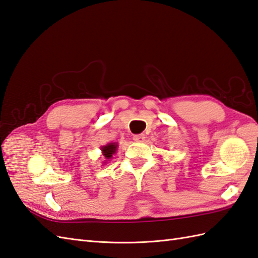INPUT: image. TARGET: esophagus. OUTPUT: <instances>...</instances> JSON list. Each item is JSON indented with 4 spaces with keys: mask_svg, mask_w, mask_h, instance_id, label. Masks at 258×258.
Segmentation results:
<instances>
[{
    "mask_svg": "<svg viewBox=\"0 0 258 258\" xmlns=\"http://www.w3.org/2000/svg\"><path fill=\"white\" fill-rule=\"evenodd\" d=\"M133 140H134V142H137V143H142V142L145 141V135H144V134H139V135H135V136L133 137Z\"/></svg>",
    "mask_w": 258,
    "mask_h": 258,
    "instance_id": "1",
    "label": "esophagus"
}]
</instances>
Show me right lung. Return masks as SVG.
Listing matches in <instances>:
<instances>
[{"mask_svg": "<svg viewBox=\"0 0 258 258\" xmlns=\"http://www.w3.org/2000/svg\"><path fill=\"white\" fill-rule=\"evenodd\" d=\"M116 148H117L116 143H110L105 146H102L101 151H102V154H103L105 159H110L112 157V155L116 152Z\"/></svg>", "mask_w": 258, "mask_h": 258, "instance_id": "obj_1", "label": "right lung"}]
</instances>
